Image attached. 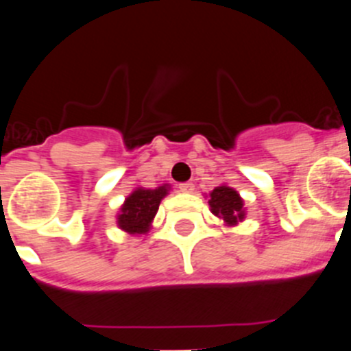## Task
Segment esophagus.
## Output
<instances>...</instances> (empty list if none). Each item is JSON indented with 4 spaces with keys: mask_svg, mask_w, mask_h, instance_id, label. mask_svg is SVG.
Segmentation results:
<instances>
[{
    "mask_svg": "<svg viewBox=\"0 0 351 351\" xmlns=\"http://www.w3.org/2000/svg\"><path fill=\"white\" fill-rule=\"evenodd\" d=\"M178 189H180V192H183V193H193V192H195V185H193L192 182L180 183Z\"/></svg>",
    "mask_w": 351,
    "mask_h": 351,
    "instance_id": "1",
    "label": "esophagus"
}]
</instances>
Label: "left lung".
Wrapping results in <instances>:
<instances>
[{
  "label": "left lung",
  "instance_id": "obj_1",
  "mask_svg": "<svg viewBox=\"0 0 351 351\" xmlns=\"http://www.w3.org/2000/svg\"><path fill=\"white\" fill-rule=\"evenodd\" d=\"M208 205H210L212 214L224 219V222L228 226H236L244 219L243 198L231 186H215L210 192Z\"/></svg>",
  "mask_w": 351,
  "mask_h": 351
}]
</instances>
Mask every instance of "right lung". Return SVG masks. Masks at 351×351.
<instances>
[{
	"label": "right lung",
	"mask_w": 351,
	"mask_h": 351,
	"mask_svg": "<svg viewBox=\"0 0 351 351\" xmlns=\"http://www.w3.org/2000/svg\"><path fill=\"white\" fill-rule=\"evenodd\" d=\"M168 195V185L154 190L136 189L125 198L117 215V224L129 234H146L151 229L156 212L161 200Z\"/></svg>",
	"instance_id": "right-lung-1"
}]
</instances>
